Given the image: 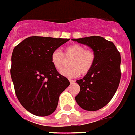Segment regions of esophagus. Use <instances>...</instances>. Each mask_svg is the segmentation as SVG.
Instances as JSON below:
<instances>
[{
	"label": "esophagus",
	"mask_w": 135,
	"mask_h": 135,
	"mask_svg": "<svg viewBox=\"0 0 135 135\" xmlns=\"http://www.w3.org/2000/svg\"><path fill=\"white\" fill-rule=\"evenodd\" d=\"M69 81L70 84H73L76 82V81H75V80H73V79H69Z\"/></svg>",
	"instance_id": "esophagus-1"
}]
</instances>
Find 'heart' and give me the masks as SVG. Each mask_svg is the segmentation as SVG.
I'll use <instances>...</instances> for the list:
<instances>
[{
    "label": "heart",
    "instance_id": "1",
    "mask_svg": "<svg viewBox=\"0 0 135 135\" xmlns=\"http://www.w3.org/2000/svg\"><path fill=\"white\" fill-rule=\"evenodd\" d=\"M65 57L60 50L56 49L52 52V65L56 70H61L66 64V59H71L70 61V67L59 71L61 75L68 78L76 77L81 74H86L94 65V52L89 49H85L83 45L73 44L65 48Z\"/></svg>",
    "mask_w": 135,
    "mask_h": 135
}]
</instances>
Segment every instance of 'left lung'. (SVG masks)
<instances>
[{"instance_id": "1", "label": "left lung", "mask_w": 135, "mask_h": 135, "mask_svg": "<svg viewBox=\"0 0 135 135\" xmlns=\"http://www.w3.org/2000/svg\"><path fill=\"white\" fill-rule=\"evenodd\" d=\"M93 49L95 59L92 69L82 79L77 80L80 92L75 99L80 107L96 111L111 101L118 87L120 54L112 42L99 36L72 39Z\"/></svg>"}]
</instances>
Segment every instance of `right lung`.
<instances>
[{"instance_id": "right-lung-1", "label": "right lung", "mask_w": 135, "mask_h": 135, "mask_svg": "<svg viewBox=\"0 0 135 135\" xmlns=\"http://www.w3.org/2000/svg\"><path fill=\"white\" fill-rule=\"evenodd\" d=\"M69 39L30 37L14 48L11 77L20 103L37 116L56 110L59 95L70 82L52 65V52Z\"/></svg>"}]
</instances>
